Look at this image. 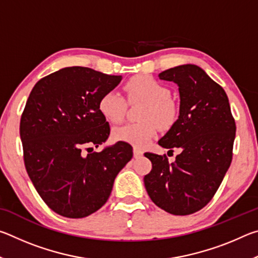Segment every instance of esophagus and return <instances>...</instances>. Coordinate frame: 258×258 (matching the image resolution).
<instances>
[{"instance_id":"34e87169","label":"esophagus","mask_w":258,"mask_h":258,"mask_svg":"<svg viewBox=\"0 0 258 258\" xmlns=\"http://www.w3.org/2000/svg\"><path fill=\"white\" fill-rule=\"evenodd\" d=\"M142 155H143V152L141 150H139V149H137V148H134V149H133L134 158H141Z\"/></svg>"}]
</instances>
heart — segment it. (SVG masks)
I'll return each mask as SVG.
<instances>
[{"label":"heart","instance_id":"heart-1","mask_svg":"<svg viewBox=\"0 0 258 258\" xmlns=\"http://www.w3.org/2000/svg\"><path fill=\"white\" fill-rule=\"evenodd\" d=\"M125 91L131 102L142 100L147 102L143 109L141 123L125 124L113 130L115 140L138 148L146 147L158 130H167L177 117V107L169 98L171 91L163 83L149 75H138L125 84ZM99 111L111 123H120L124 119L127 103L116 91H108L99 100Z\"/></svg>","mask_w":258,"mask_h":258}]
</instances>
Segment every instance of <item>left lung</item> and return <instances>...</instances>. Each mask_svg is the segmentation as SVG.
Here are the masks:
<instances>
[{"mask_svg": "<svg viewBox=\"0 0 258 258\" xmlns=\"http://www.w3.org/2000/svg\"><path fill=\"white\" fill-rule=\"evenodd\" d=\"M178 86V118L158 145L178 148L168 163L166 156L146 152L152 169L145 176L150 199L173 215H189L211 202L232 160L235 123L228 95L196 64H181L159 74ZM173 151V150H169Z\"/></svg>", "mask_w": 258, "mask_h": 258, "instance_id": "left-lung-1", "label": "left lung"}]
</instances>
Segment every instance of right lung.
Masks as SVG:
<instances>
[{
    "label": "right lung",
    "instance_id": "obj_1",
    "mask_svg": "<svg viewBox=\"0 0 258 258\" xmlns=\"http://www.w3.org/2000/svg\"><path fill=\"white\" fill-rule=\"evenodd\" d=\"M121 78L66 67L38 81L29 94L20 120L26 171L41 198L61 216L82 218L101 208L117 174L132 159V147L120 141L83 154L108 140L110 127L98 104Z\"/></svg>",
    "mask_w": 258,
    "mask_h": 258
}]
</instances>
